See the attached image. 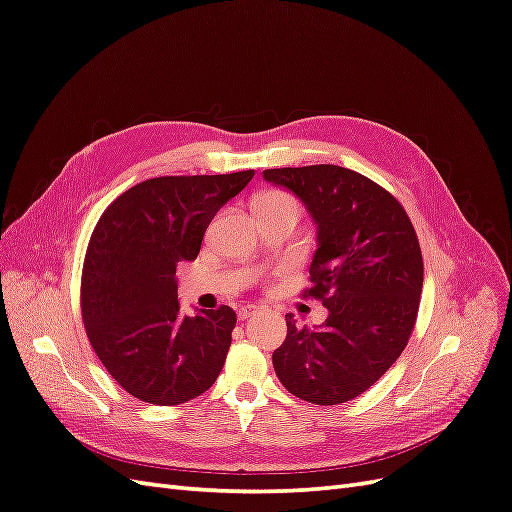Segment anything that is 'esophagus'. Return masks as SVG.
<instances>
[{
	"instance_id": "obj_1",
	"label": "esophagus",
	"mask_w": 512,
	"mask_h": 512,
	"mask_svg": "<svg viewBox=\"0 0 512 512\" xmlns=\"http://www.w3.org/2000/svg\"><path fill=\"white\" fill-rule=\"evenodd\" d=\"M258 312H260V307H258V305L247 303V305H241V307H239V318H241V320H245V318H250V316H256Z\"/></svg>"
}]
</instances>
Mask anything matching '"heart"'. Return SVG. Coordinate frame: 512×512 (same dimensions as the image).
<instances>
[{
    "label": "heart",
    "mask_w": 512,
    "mask_h": 512,
    "mask_svg": "<svg viewBox=\"0 0 512 512\" xmlns=\"http://www.w3.org/2000/svg\"><path fill=\"white\" fill-rule=\"evenodd\" d=\"M265 205H297L299 207L297 200H294L288 192H277V190L260 196L258 207H265Z\"/></svg>",
    "instance_id": "b5f03b06"
}]
</instances>
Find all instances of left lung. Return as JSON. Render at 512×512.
Masks as SVG:
<instances>
[{
	"label": "left lung",
	"mask_w": 512,
	"mask_h": 512,
	"mask_svg": "<svg viewBox=\"0 0 512 512\" xmlns=\"http://www.w3.org/2000/svg\"><path fill=\"white\" fill-rule=\"evenodd\" d=\"M265 179L297 194L318 224L305 299L329 309L320 329H299L273 352L286 389L316 406H337L374 386L414 331L423 254L399 200L344 166L267 168Z\"/></svg>",
	"instance_id": "1"
}]
</instances>
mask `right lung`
<instances>
[{
	"instance_id": "obj_1",
	"label": "right lung",
	"mask_w": 512,
	"mask_h": 512,
	"mask_svg": "<svg viewBox=\"0 0 512 512\" xmlns=\"http://www.w3.org/2000/svg\"><path fill=\"white\" fill-rule=\"evenodd\" d=\"M230 175L156 177L117 196L91 232L81 314L91 348L123 391L179 406L218 380L237 314L220 305L183 316L177 265L194 260L213 215L252 181Z\"/></svg>"
}]
</instances>
